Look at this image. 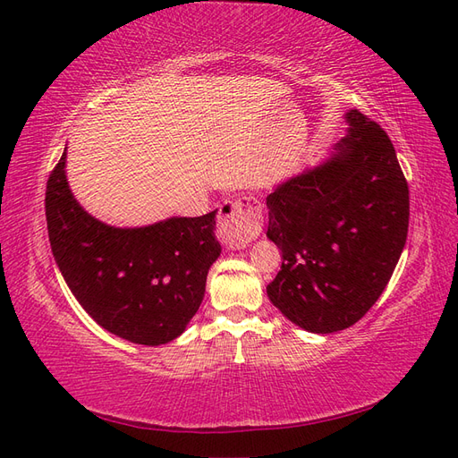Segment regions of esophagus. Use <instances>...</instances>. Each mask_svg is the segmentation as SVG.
<instances>
[{
    "label": "esophagus",
    "mask_w": 458,
    "mask_h": 458,
    "mask_svg": "<svg viewBox=\"0 0 458 458\" xmlns=\"http://www.w3.org/2000/svg\"><path fill=\"white\" fill-rule=\"evenodd\" d=\"M263 227L261 204L254 197L224 202L217 216V237L231 250L250 244Z\"/></svg>",
    "instance_id": "1"
}]
</instances>
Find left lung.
Instances as JSON below:
<instances>
[{"mask_svg":"<svg viewBox=\"0 0 458 458\" xmlns=\"http://www.w3.org/2000/svg\"><path fill=\"white\" fill-rule=\"evenodd\" d=\"M330 160L267 197V237L283 266L267 284L275 308L317 335L355 325L403 252L409 185L387 133L359 110Z\"/></svg>","mask_w":458,"mask_h":458,"instance_id":"obj_1","label":"left lung"}]
</instances>
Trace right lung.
Masks as SVG:
<instances>
[{
    "instance_id": "obj_1",
    "label": "right lung",
    "mask_w": 458,
    "mask_h": 458,
    "mask_svg": "<svg viewBox=\"0 0 458 458\" xmlns=\"http://www.w3.org/2000/svg\"><path fill=\"white\" fill-rule=\"evenodd\" d=\"M64 158L46 189L47 233L68 288L97 325L143 345L172 342L200 308L208 269L221 254L216 210L140 229L101 224L81 208Z\"/></svg>"
}]
</instances>
